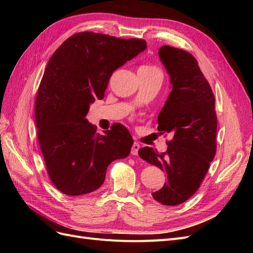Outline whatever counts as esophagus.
<instances>
[{"label":"esophagus","instance_id":"34e87169","mask_svg":"<svg viewBox=\"0 0 253 253\" xmlns=\"http://www.w3.org/2000/svg\"><path fill=\"white\" fill-rule=\"evenodd\" d=\"M140 149V144L138 142H134L133 143V147H132V150H131V154L132 155H138V150Z\"/></svg>","mask_w":253,"mask_h":253}]
</instances>
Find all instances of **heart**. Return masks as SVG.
<instances>
[{
    "label": "heart",
    "mask_w": 253,
    "mask_h": 253,
    "mask_svg": "<svg viewBox=\"0 0 253 253\" xmlns=\"http://www.w3.org/2000/svg\"><path fill=\"white\" fill-rule=\"evenodd\" d=\"M142 68H156V67H154V66H152V65H143V66H141Z\"/></svg>",
    "instance_id": "b5f03b06"
}]
</instances>
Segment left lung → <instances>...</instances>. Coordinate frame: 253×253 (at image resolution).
I'll return each instance as SVG.
<instances>
[{
    "label": "left lung",
    "mask_w": 253,
    "mask_h": 253,
    "mask_svg": "<svg viewBox=\"0 0 253 253\" xmlns=\"http://www.w3.org/2000/svg\"><path fill=\"white\" fill-rule=\"evenodd\" d=\"M158 55L170 75L172 90L158 115L157 128L173 138L164 153L144 147L138 155L167 175L164 187L152 193L154 200L176 206L196 192L215 156V98L190 52L165 45Z\"/></svg>",
    "instance_id": "obj_1"
}]
</instances>
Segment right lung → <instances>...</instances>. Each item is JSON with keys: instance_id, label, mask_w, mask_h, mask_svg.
<instances>
[{"instance_id": "1", "label": "right lung", "mask_w": 253, "mask_h": 253, "mask_svg": "<svg viewBox=\"0 0 253 253\" xmlns=\"http://www.w3.org/2000/svg\"><path fill=\"white\" fill-rule=\"evenodd\" d=\"M145 48L142 39L82 32L52 53L38 89L35 118L48 176L62 193L93 192L109 165L128 156L133 138L126 126L115 124L100 135L85 116L90 103L103 99L114 71Z\"/></svg>"}]
</instances>
